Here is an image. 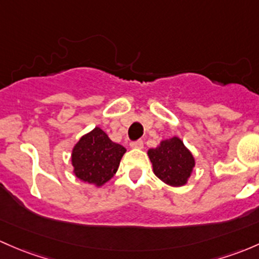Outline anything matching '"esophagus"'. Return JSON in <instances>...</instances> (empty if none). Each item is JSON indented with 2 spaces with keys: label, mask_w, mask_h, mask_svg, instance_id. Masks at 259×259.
Wrapping results in <instances>:
<instances>
[{
  "label": "esophagus",
  "mask_w": 259,
  "mask_h": 259,
  "mask_svg": "<svg viewBox=\"0 0 259 259\" xmlns=\"http://www.w3.org/2000/svg\"><path fill=\"white\" fill-rule=\"evenodd\" d=\"M130 148L133 149H143L144 148V141L143 140H137L130 143Z\"/></svg>",
  "instance_id": "1"
}]
</instances>
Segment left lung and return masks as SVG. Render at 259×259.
Wrapping results in <instances>:
<instances>
[{
	"instance_id": "obj_1",
	"label": "left lung",
	"mask_w": 259,
	"mask_h": 259,
	"mask_svg": "<svg viewBox=\"0 0 259 259\" xmlns=\"http://www.w3.org/2000/svg\"><path fill=\"white\" fill-rule=\"evenodd\" d=\"M152 170L162 182L179 187L187 184L195 167V157L178 137L166 139L148 150Z\"/></svg>"
}]
</instances>
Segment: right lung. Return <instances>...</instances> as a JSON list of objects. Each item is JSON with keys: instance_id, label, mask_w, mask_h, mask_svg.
Segmentation results:
<instances>
[{"instance_id": "add662e5", "label": "right lung", "mask_w": 259, "mask_h": 259, "mask_svg": "<svg viewBox=\"0 0 259 259\" xmlns=\"http://www.w3.org/2000/svg\"><path fill=\"white\" fill-rule=\"evenodd\" d=\"M125 151L124 146L111 141L100 127H94L73 148V172L80 181L103 186L115 175Z\"/></svg>"}]
</instances>
